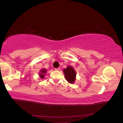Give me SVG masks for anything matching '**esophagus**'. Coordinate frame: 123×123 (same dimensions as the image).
Listing matches in <instances>:
<instances>
[{"mask_svg": "<svg viewBox=\"0 0 123 123\" xmlns=\"http://www.w3.org/2000/svg\"><path fill=\"white\" fill-rule=\"evenodd\" d=\"M55 70H57V71H59V70H60V68H55Z\"/></svg>", "mask_w": 123, "mask_h": 123, "instance_id": "34e87169", "label": "esophagus"}]
</instances>
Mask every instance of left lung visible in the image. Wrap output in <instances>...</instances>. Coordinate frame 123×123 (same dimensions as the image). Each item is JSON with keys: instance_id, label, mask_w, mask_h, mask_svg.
<instances>
[{"instance_id": "obj_1", "label": "left lung", "mask_w": 123, "mask_h": 123, "mask_svg": "<svg viewBox=\"0 0 123 123\" xmlns=\"http://www.w3.org/2000/svg\"><path fill=\"white\" fill-rule=\"evenodd\" d=\"M63 73L67 81L70 84H73L75 80L76 75L74 68L70 66H68L67 68L63 69Z\"/></svg>"}]
</instances>
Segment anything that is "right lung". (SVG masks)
Listing matches in <instances>:
<instances>
[{"label":"right lung","mask_w":123,"mask_h":123,"mask_svg":"<svg viewBox=\"0 0 123 123\" xmlns=\"http://www.w3.org/2000/svg\"><path fill=\"white\" fill-rule=\"evenodd\" d=\"M46 72H47V70L45 69H43L41 70L40 74H39V75L41 77V78H42V79L44 78V75H45V73H46Z\"/></svg>","instance_id":"add662e5"}]
</instances>
